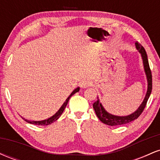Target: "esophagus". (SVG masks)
Instances as JSON below:
<instances>
[{
	"instance_id": "esophagus-1",
	"label": "esophagus",
	"mask_w": 160,
	"mask_h": 160,
	"mask_svg": "<svg viewBox=\"0 0 160 160\" xmlns=\"http://www.w3.org/2000/svg\"><path fill=\"white\" fill-rule=\"evenodd\" d=\"M92 82L91 81V80H82V81L80 82V87L81 88H87L89 87V86H92Z\"/></svg>"
}]
</instances>
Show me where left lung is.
<instances>
[{
	"label": "left lung",
	"instance_id": "obj_1",
	"mask_svg": "<svg viewBox=\"0 0 160 160\" xmlns=\"http://www.w3.org/2000/svg\"><path fill=\"white\" fill-rule=\"evenodd\" d=\"M135 47L139 52L141 53V57L143 59V64H144V71L147 76V80H148V91H147L145 98L143 101L136 111H135L132 114L125 116V117H120V116L112 115L111 113H108L105 109L103 108L102 104L100 103L98 97H97V101L93 104V108H94L95 113H96L98 118L102 121L104 124H107L108 126H119V125H122L128 123V122H132V121L136 120L138 117L141 114L143 111H144L145 106H146L147 102H148V98H149L150 93L152 91V74L151 71H150L149 62H148V56H147L146 51L144 47L138 42H135Z\"/></svg>",
	"mask_w": 160,
	"mask_h": 160
}]
</instances>
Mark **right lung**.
I'll return each mask as SVG.
<instances>
[{"label": "right lung", "instance_id": "add662e5", "mask_svg": "<svg viewBox=\"0 0 160 160\" xmlns=\"http://www.w3.org/2000/svg\"><path fill=\"white\" fill-rule=\"evenodd\" d=\"M80 90V88L78 87L77 89H75L74 91L71 92V94L69 95L68 98L65 100V102H64V104H62V107L60 108V109L58 110V111L56 112V114H54L52 116V117H51L50 118L47 119V120H42V121H31V120H25V119L22 118L24 120L26 121L27 122H28V123H31V124H34V125H38V126H47V125H49L51 123H52L53 122H55V121H56L58 120V118L60 117V116L62 114V113H63L64 110H65V108H66V106H67L68 103V101L70 98H71V96H72L73 95L75 94L76 92H78Z\"/></svg>", "mask_w": 160, "mask_h": 160}]
</instances>
